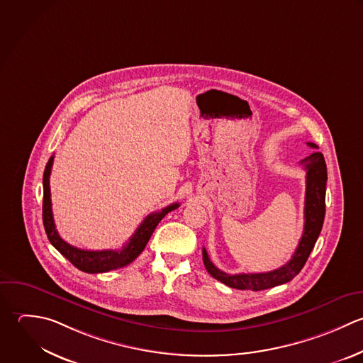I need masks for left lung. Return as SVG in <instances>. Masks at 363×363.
<instances>
[{"label":"left lung","mask_w":363,"mask_h":363,"mask_svg":"<svg viewBox=\"0 0 363 363\" xmlns=\"http://www.w3.org/2000/svg\"><path fill=\"white\" fill-rule=\"evenodd\" d=\"M308 147L318 150V145L314 143H307ZM300 164L307 171L306 181V206H304V232L300 239V243L290 259L284 266L267 272V273H240V274H228L219 270L209 259L206 249L202 250L203 264L208 273L219 280L220 283L238 289V290H252L262 291L284 283L291 281L304 267L308 260L310 253L314 249V245L321 233L324 218H325V189H327V164L324 155L320 151H314L308 157L300 161Z\"/></svg>","instance_id":"left-lung-1"}]
</instances>
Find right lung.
I'll use <instances>...</instances> for the list:
<instances>
[{"instance_id":"right-lung-1","label":"right lung","mask_w":363,"mask_h":363,"mask_svg":"<svg viewBox=\"0 0 363 363\" xmlns=\"http://www.w3.org/2000/svg\"><path fill=\"white\" fill-rule=\"evenodd\" d=\"M53 164V155L49 158L45 171H43V203H42V219L45 232L48 235V239L50 245L62 255L65 256L74 267L84 273H106L110 270H116L120 267H124L130 264L133 260H135L144 247L147 246L154 229L157 225L162 220V218L177 209L179 203H172L167 208H164L160 212L150 213L143 223L138 226L135 233L128 239V242L123 246L120 250H83L77 249L69 243H66L57 233L53 222L52 215V202H50V188H49V177L50 169Z\"/></svg>"}]
</instances>
